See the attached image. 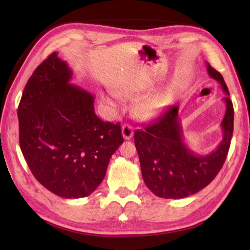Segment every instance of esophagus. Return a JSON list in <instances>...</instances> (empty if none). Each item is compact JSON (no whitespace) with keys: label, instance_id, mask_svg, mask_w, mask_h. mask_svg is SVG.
Masks as SVG:
<instances>
[{"label":"esophagus","instance_id":"34e87169","mask_svg":"<svg viewBox=\"0 0 250 250\" xmlns=\"http://www.w3.org/2000/svg\"><path fill=\"white\" fill-rule=\"evenodd\" d=\"M122 136H124L125 140H130L132 136H133V128L130 125H122Z\"/></svg>","mask_w":250,"mask_h":250}]
</instances>
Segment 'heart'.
<instances>
[{
  "instance_id": "1",
  "label": "heart",
  "mask_w": 250,
  "mask_h": 250,
  "mask_svg": "<svg viewBox=\"0 0 250 250\" xmlns=\"http://www.w3.org/2000/svg\"><path fill=\"white\" fill-rule=\"evenodd\" d=\"M105 101L109 105H113L111 101H109L108 99H105ZM163 103H164V98L161 97V95H152V97L145 99L141 103L139 107V113L143 118H150V117H152L159 109L162 107Z\"/></svg>"
}]
</instances>
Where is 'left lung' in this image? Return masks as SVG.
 Here are the masks:
<instances>
[{
	"mask_svg": "<svg viewBox=\"0 0 250 250\" xmlns=\"http://www.w3.org/2000/svg\"><path fill=\"white\" fill-rule=\"evenodd\" d=\"M211 78L221 84L227 105L221 128L222 141L217 149L206 156L196 155L185 144L178 118V106L168 107L163 115L134 133L142 176L151 192L164 199H183L196 193L213 182L229 151L233 134L234 109L225 79L206 64Z\"/></svg>",
	"mask_w": 250,
	"mask_h": 250,
	"instance_id": "obj_1",
	"label": "left lung"
}]
</instances>
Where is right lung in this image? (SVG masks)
<instances>
[{
	"instance_id": "obj_1",
	"label": "right lung",
	"mask_w": 250,
	"mask_h": 250,
	"mask_svg": "<svg viewBox=\"0 0 250 250\" xmlns=\"http://www.w3.org/2000/svg\"><path fill=\"white\" fill-rule=\"evenodd\" d=\"M73 72L51 54L35 68L18 106L19 143L32 174L61 198L91 194L124 143L118 124L94 114V97L71 83Z\"/></svg>"
}]
</instances>
